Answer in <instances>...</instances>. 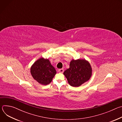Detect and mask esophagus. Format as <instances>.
<instances>
[{"label":"esophagus","mask_w":122,"mask_h":122,"mask_svg":"<svg viewBox=\"0 0 122 122\" xmlns=\"http://www.w3.org/2000/svg\"><path fill=\"white\" fill-rule=\"evenodd\" d=\"M58 72L60 73H63L64 72V69L62 68L61 69H58Z\"/></svg>","instance_id":"34e87169"}]
</instances>
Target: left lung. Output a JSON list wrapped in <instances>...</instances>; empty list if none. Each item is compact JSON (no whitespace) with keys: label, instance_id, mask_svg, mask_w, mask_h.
<instances>
[{"label":"left lung","instance_id":"left-lung-1","mask_svg":"<svg viewBox=\"0 0 122 122\" xmlns=\"http://www.w3.org/2000/svg\"><path fill=\"white\" fill-rule=\"evenodd\" d=\"M90 63L85 59L72 60L69 68L64 72L68 83L73 87H78L88 81L92 75Z\"/></svg>","mask_w":122,"mask_h":122}]
</instances>
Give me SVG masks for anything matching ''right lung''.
Wrapping results in <instances>:
<instances>
[{"label":"right lung","instance_id":"right-lung-1","mask_svg":"<svg viewBox=\"0 0 122 122\" xmlns=\"http://www.w3.org/2000/svg\"><path fill=\"white\" fill-rule=\"evenodd\" d=\"M30 72L33 78L42 85L49 84L56 73L49 60L43 58H40L33 64Z\"/></svg>","mask_w":122,"mask_h":122}]
</instances>
